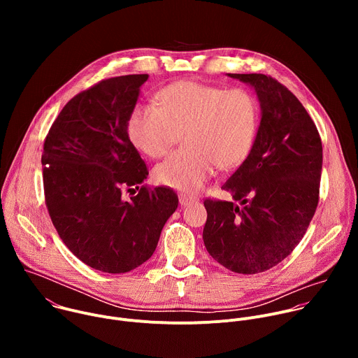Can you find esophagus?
<instances>
[{"label": "esophagus", "instance_id": "1", "mask_svg": "<svg viewBox=\"0 0 358 358\" xmlns=\"http://www.w3.org/2000/svg\"><path fill=\"white\" fill-rule=\"evenodd\" d=\"M178 199H180V203L182 207H188V206H192V203L198 202L196 196H191V195H187V194H180Z\"/></svg>", "mask_w": 358, "mask_h": 358}]
</instances>
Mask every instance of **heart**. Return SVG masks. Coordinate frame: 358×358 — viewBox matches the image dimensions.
Here are the masks:
<instances>
[{"label": "heart", "instance_id": "heart-1", "mask_svg": "<svg viewBox=\"0 0 358 358\" xmlns=\"http://www.w3.org/2000/svg\"><path fill=\"white\" fill-rule=\"evenodd\" d=\"M259 120V101L249 90L180 80L159 93V106H136L127 131L133 144L151 159L166 156L184 134L187 148L160 163L152 178L194 192L214 174L215 166L231 170L246 160Z\"/></svg>", "mask_w": 358, "mask_h": 358}]
</instances>
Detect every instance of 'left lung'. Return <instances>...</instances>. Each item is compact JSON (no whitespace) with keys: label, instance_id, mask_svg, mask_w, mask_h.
<instances>
[{"label":"left lung","instance_id":"8db88e82","mask_svg":"<svg viewBox=\"0 0 358 358\" xmlns=\"http://www.w3.org/2000/svg\"><path fill=\"white\" fill-rule=\"evenodd\" d=\"M255 87L262 119L246 160L222 185L235 202L207 198L202 239L227 269L255 275L292 253L319 203L323 147L299 99L262 73H228Z\"/></svg>","mask_w":358,"mask_h":358}]
</instances>
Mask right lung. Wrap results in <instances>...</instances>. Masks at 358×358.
<instances>
[{
    "label": "right lung",
    "mask_w": 358,
    "mask_h": 358,
    "mask_svg": "<svg viewBox=\"0 0 358 358\" xmlns=\"http://www.w3.org/2000/svg\"><path fill=\"white\" fill-rule=\"evenodd\" d=\"M147 79L145 73L110 78L78 93L43 143L49 217L75 257L100 272L126 273L150 259L178 207L171 188L141 185L148 170L127 133ZM134 189L137 196L122 198Z\"/></svg>",
    "instance_id": "obj_1"
}]
</instances>
